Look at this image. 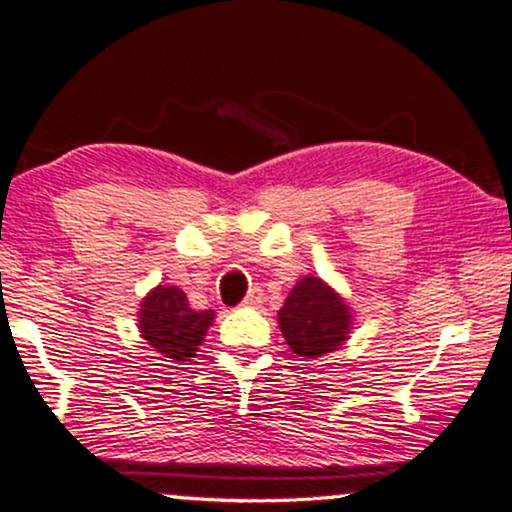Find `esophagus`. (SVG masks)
Listing matches in <instances>:
<instances>
[{"label":"esophagus","instance_id":"34e87169","mask_svg":"<svg viewBox=\"0 0 512 512\" xmlns=\"http://www.w3.org/2000/svg\"><path fill=\"white\" fill-rule=\"evenodd\" d=\"M260 303H262V289H260V286H255V289H250V294L245 296L243 306L255 308V306H260Z\"/></svg>","mask_w":512,"mask_h":512}]
</instances>
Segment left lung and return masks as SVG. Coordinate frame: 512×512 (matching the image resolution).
<instances>
[{"label":"left lung","instance_id":"left-lung-1","mask_svg":"<svg viewBox=\"0 0 512 512\" xmlns=\"http://www.w3.org/2000/svg\"><path fill=\"white\" fill-rule=\"evenodd\" d=\"M279 328L294 355L316 359L340 350L350 338L352 311L320 277H303L279 308Z\"/></svg>","mask_w":512,"mask_h":512}]
</instances>
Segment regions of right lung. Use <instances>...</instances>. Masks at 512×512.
Returning <instances> with one entry per match:
<instances>
[{"mask_svg":"<svg viewBox=\"0 0 512 512\" xmlns=\"http://www.w3.org/2000/svg\"><path fill=\"white\" fill-rule=\"evenodd\" d=\"M213 318V311H194L182 289L160 284L140 301L138 328L167 362H192Z\"/></svg>","mask_w":512,"mask_h":512,"instance_id":"obj_1","label":"right lung"}]
</instances>
